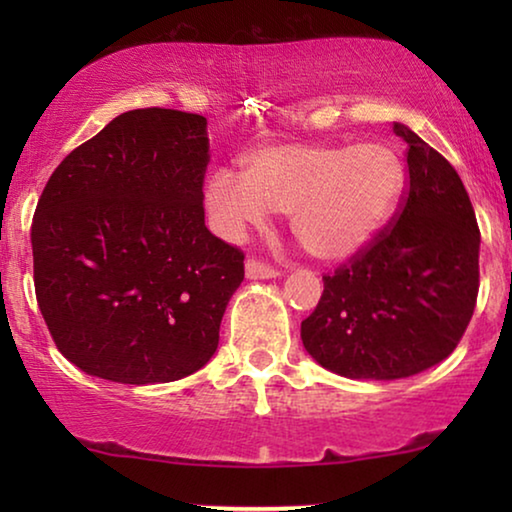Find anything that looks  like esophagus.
<instances>
[{
  "instance_id": "obj_1",
  "label": "esophagus",
  "mask_w": 512,
  "mask_h": 512,
  "mask_svg": "<svg viewBox=\"0 0 512 512\" xmlns=\"http://www.w3.org/2000/svg\"><path fill=\"white\" fill-rule=\"evenodd\" d=\"M277 275H279V272L272 268L270 263L261 261V258H249V261H247V277L249 279H272Z\"/></svg>"
}]
</instances>
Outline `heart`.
<instances>
[{
	"mask_svg": "<svg viewBox=\"0 0 512 512\" xmlns=\"http://www.w3.org/2000/svg\"><path fill=\"white\" fill-rule=\"evenodd\" d=\"M244 172L209 174L205 205L214 226L237 240L272 212H291L298 242L319 261L359 254L403 195L405 167L389 144H275L244 156Z\"/></svg>",
	"mask_w": 512,
	"mask_h": 512,
	"instance_id": "1",
	"label": "heart"
}]
</instances>
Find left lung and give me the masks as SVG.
Returning a JSON list of instances; mask_svg holds the SVG:
<instances>
[{"label":"left lung","instance_id":"left-lung-1","mask_svg":"<svg viewBox=\"0 0 512 512\" xmlns=\"http://www.w3.org/2000/svg\"><path fill=\"white\" fill-rule=\"evenodd\" d=\"M408 184L391 219L359 254L324 275L300 324L314 361L352 380H398L447 359L473 317L480 228L459 174L410 128Z\"/></svg>","mask_w":512,"mask_h":512}]
</instances>
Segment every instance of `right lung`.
<instances>
[{"label":"right lung","instance_id":"1","mask_svg":"<svg viewBox=\"0 0 512 512\" xmlns=\"http://www.w3.org/2000/svg\"><path fill=\"white\" fill-rule=\"evenodd\" d=\"M207 163V118L151 107L55 167L32 219L34 291L83 373L139 387L214 356L244 254L205 226Z\"/></svg>","mask_w":512,"mask_h":512}]
</instances>
